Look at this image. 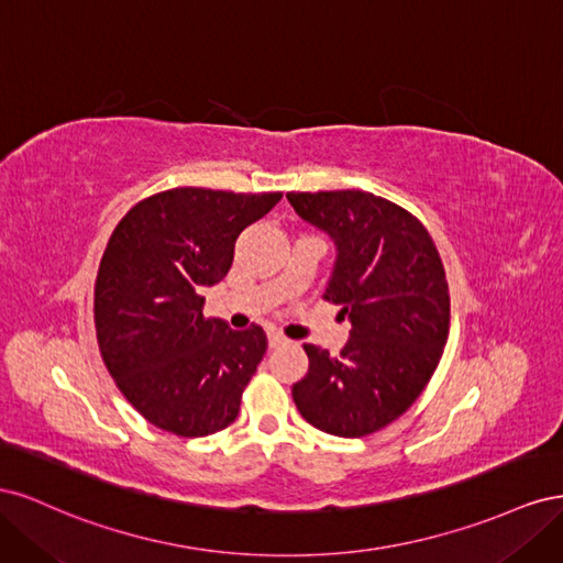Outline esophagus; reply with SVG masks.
<instances>
[{
  "label": "esophagus",
  "mask_w": 563,
  "mask_h": 563,
  "mask_svg": "<svg viewBox=\"0 0 563 563\" xmlns=\"http://www.w3.org/2000/svg\"><path fill=\"white\" fill-rule=\"evenodd\" d=\"M267 343H269V347H277V345L286 343V338L279 331H269L267 333Z\"/></svg>",
  "instance_id": "esophagus-1"
}]
</instances>
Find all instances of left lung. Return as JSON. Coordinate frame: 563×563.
I'll list each match as a JSON object with an SVG mask.
<instances>
[{
  "label": "left lung",
  "instance_id": "left-lung-1",
  "mask_svg": "<svg viewBox=\"0 0 563 563\" xmlns=\"http://www.w3.org/2000/svg\"><path fill=\"white\" fill-rule=\"evenodd\" d=\"M296 213L327 232L335 265L329 302L352 323L338 356L302 345L310 368L294 385L300 416L335 437H366L408 411L444 352L446 272L420 220L364 190L288 192Z\"/></svg>",
  "mask_w": 563,
  "mask_h": 563
}]
</instances>
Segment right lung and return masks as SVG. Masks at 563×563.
<instances>
[{"mask_svg":"<svg viewBox=\"0 0 563 563\" xmlns=\"http://www.w3.org/2000/svg\"><path fill=\"white\" fill-rule=\"evenodd\" d=\"M282 192L174 187L119 220L98 267V347L119 391L178 437L225 430L267 350L261 327L203 317V286L228 275L234 242Z\"/></svg>","mask_w":563,"mask_h":563,"instance_id":"right-lung-1","label":"right lung"}]
</instances>
